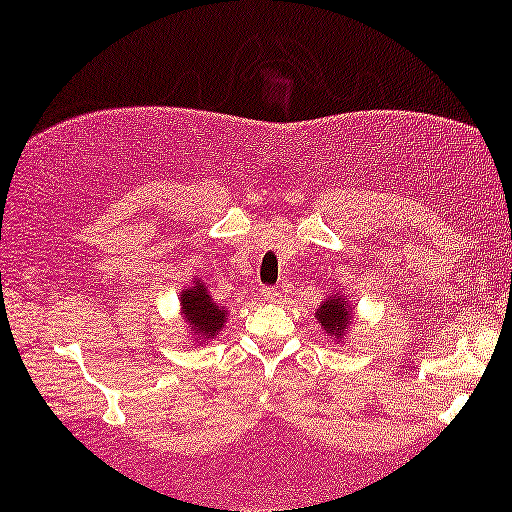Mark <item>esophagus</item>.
Listing matches in <instances>:
<instances>
[{
	"instance_id": "34e87169",
	"label": "esophagus",
	"mask_w": 512,
	"mask_h": 512,
	"mask_svg": "<svg viewBox=\"0 0 512 512\" xmlns=\"http://www.w3.org/2000/svg\"><path fill=\"white\" fill-rule=\"evenodd\" d=\"M279 295H281V292L274 290V288H263V290H261V297H263L265 301H276V299H279Z\"/></svg>"
}]
</instances>
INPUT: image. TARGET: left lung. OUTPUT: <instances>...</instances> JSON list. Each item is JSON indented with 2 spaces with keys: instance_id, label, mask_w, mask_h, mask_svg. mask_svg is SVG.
Here are the masks:
<instances>
[{
  "instance_id": "obj_1",
  "label": "left lung",
  "mask_w": 512,
  "mask_h": 512,
  "mask_svg": "<svg viewBox=\"0 0 512 512\" xmlns=\"http://www.w3.org/2000/svg\"><path fill=\"white\" fill-rule=\"evenodd\" d=\"M315 320L320 322L326 335H331L333 345H342L354 324V308L342 292H331L315 311Z\"/></svg>"
}]
</instances>
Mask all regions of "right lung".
<instances>
[{"label":"right lung","instance_id":"add662e5","mask_svg":"<svg viewBox=\"0 0 512 512\" xmlns=\"http://www.w3.org/2000/svg\"><path fill=\"white\" fill-rule=\"evenodd\" d=\"M181 304V320L188 326V338L195 342L197 347H204L213 338L220 335L226 320H229V311L226 306L215 304L211 292L204 286V281L192 279L190 286L181 290L179 295Z\"/></svg>","mask_w":512,"mask_h":512}]
</instances>
